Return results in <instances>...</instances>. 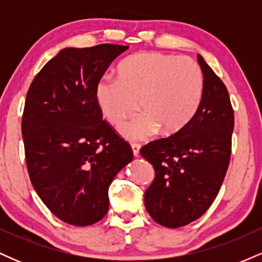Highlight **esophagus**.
Here are the masks:
<instances>
[{
    "label": "esophagus",
    "instance_id": "1",
    "mask_svg": "<svg viewBox=\"0 0 262 262\" xmlns=\"http://www.w3.org/2000/svg\"><path fill=\"white\" fill-rule=\"evenodd\" d=\"M132 150H133V155L135 158L139 156V151H140V145L139 144H132Z\"/></svg>",
    "mask_w": 262,
    "mask_h": 262
}]
</instances>
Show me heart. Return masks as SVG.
I'll return each instance as SVG.
<instances>
[{
    "label": "heart",
    "mask_w": 262,
    "mask_h": 262,
    "mask_svg": "<svg viewBox=\"0 0 262 262\" xmlns=\"http://www.w3.org/2000/svg\"><path fill=\"white\" fill-rule=\"evenodd\" d=\"M118 76L101 77L95 86V100L104 118L116 127L137 110L140 101L144 112L119 129L128 140L146 139L159 130L164 135L180 133L202 103V70L185 56L134 54L119 64Z\"/></svg>",
    "instance_id": "obj_1"
}]
</instances>
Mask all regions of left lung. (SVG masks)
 Here are the masks:
<instances>
[{
    "label": "left lung",
    "instance_id": "8db88e82",
    "mask_svg": "<svg viewBox=\"0 0 262 262\" xmlns=\"http://www.w3.org/2000/svg\"><path fill=\"white\" fill-rule=\"evenodd\" d=\"M203 74V100L182 132L150 141L140 154L154 166L145 208L156 223L180 228L206 213L229 166L234 111L229 93L214 71L197 56Z\"/></svg>",
    "mask_w": 262,
    "mask_h": 262
}]
</instances>
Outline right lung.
<instances>
[{
	"label": "right lung",
	"mask_w": 262,
	"mask_h": 262,
	"mask_svg": "<svg viewBox=\"0 0 262 262\" xmlns=\"http://www.w3.org/2000/svg\"><path fill=\"white\" fill-rule=\"evenodd\" d=\"M129 47L65 48L32 81L22 117L27 169L35 192L65 223H97L108 188L133 151L102 119L95 86Z\"/></svg>",
	"instance_id": "1"
}]
</instances>
